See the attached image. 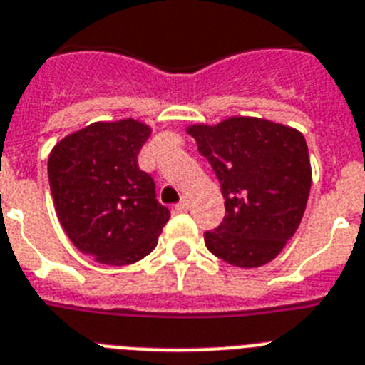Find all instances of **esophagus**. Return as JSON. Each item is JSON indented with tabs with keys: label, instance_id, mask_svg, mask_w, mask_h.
<instances>
[{
	"label": "esophagus",
	"instance_id": "34e87169",
	"mask_svg": "<svg viewBox=\"0 0 365 365\" xmlns=\"http://www.w3.org/2000/svg\"><path fill=\"white\" fill-rule=\"evenodd\" d=\"M176 211H180V213H183V211H187V209H189V200H187V198H182V200L178 202V204H176Z\"/></svg>",
	"mask_w": 365,
	"mask_h": 365
}]
</instances>
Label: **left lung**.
<instances>
[{
  "instance_id": "8db88e82",
  "label": "left lung",
  "mask_w": 365,
  "mask_h": 365,
  "mask_svg": "<svg viewBox=\"0 0 365 365\" xmlns=\"http://www.w3.org/2000/svg\"><path fill=\"white\" fill-rule=\"evenodd\" d=\"M220 182L226 217L205 231L215 257L237 268L274 261L299 226L312 169L299 130L259 117H227L187 126Z\"/></svg>"
}]
</instances>
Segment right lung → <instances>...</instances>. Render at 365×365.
I'll return each instance as SVG.
<instances>
[{"label":"right lung","mask_w":365,"mask_h":365,"mask_svg":"<svg viewBox=\"0 0 365 365\" xmlns=\"http://www.w3.org/2000/svg\"><path fill=\"white\" fill-rule=\"evenodd\" d=\"M152 128L126 117L66 135L47 161L60 226L78 252L108 266L134 264L156 248L170 211L156 200L138 154Z\"/></svg>","instance_id":"add662e5"}]
</instances>
